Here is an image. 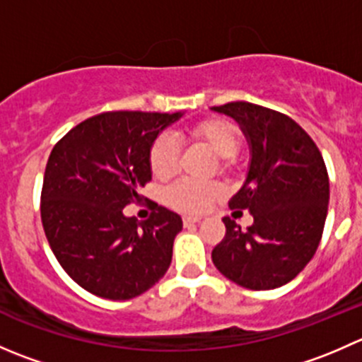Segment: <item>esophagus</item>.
<instances>
[{
	"label": "esophagus",
	"instance_id": "obj_1",
	"mask_svg": "<svg viewBox=\"0 0 362 362\" xmlns=\"http://www.w3.org/2000/svg\"><path fill=\"white\" fill-rule=\"evenodd\" d=\"M198 222H202V217H192V215H185L184 217V224H198Z\"/></svg>",
	"mask_w": 362,
	"mask_h": 362
}]
</instances>
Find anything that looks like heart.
Returning a JSON list of instances; mask_svg holds the SVG:
<instances>
[{
  "instance_id": "b5f03b06",
  "label": "heart",
  "mask_w": 362,
  "mask_h": 362,
  "mask_svg": "<svg viewBox=\"0 0 362 362\" xmlns=\"http://www.w3.org/2000/svg\"><path fill=\"white\" fill-rule=\"evenodd\" d=\"M191 138L206 145L217 158L222 159V166H228L231 158L238 152V129L224 119H206L189 129ZM177 140L170 134H160L152 144L148 152V166L154 177L170 178L177 171L178 164ZM222 185L218 182H198L182 178L166 189V202L170 206L185 214H199L206 210L218 196Z\"/></svg>"
}]
</instances>
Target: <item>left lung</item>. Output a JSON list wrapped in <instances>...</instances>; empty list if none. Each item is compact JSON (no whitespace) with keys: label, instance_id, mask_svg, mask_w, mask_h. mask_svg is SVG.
Returning a JSON list of instances; mask_svg holds the SVG:
<instances>
[{"label":"left lung","instance_id":"obj_1","mask_svg":"<svg viewBox=\"0 0 362 362\" xmlns=\"http://www.w3.org/2000/svg\"><path fill=\"white\" fill-rule=\"evenodd\" d=\"M238 122L250 148L249 173L229 208L249 210L243 231L224 217L215 268L252 291L286 286L310 262L322 238L329 203L326 164L312 138L284 113L247 103L211 107Z\"/></svg>","mask_w":362,"mask_h":362}]
</instances>
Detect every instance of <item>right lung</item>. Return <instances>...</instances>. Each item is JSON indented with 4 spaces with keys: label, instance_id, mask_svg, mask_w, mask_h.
Masks as SVG:
<instances>
[{
    "label": "right lung",
    "instance_id": "add662e5",
    "mask_svg": "<svg viewBox=\"0 0 362 362\" xmlns=\"http://www.w3.org/2000/svg\"><path fill=\"white\" fill-rule=\"evenodd\" d=\"M182 115L105 112L68 131L50 152L42 224L59 264L89 293L136 298L170 268L180 215L154 204V215L138 222L122 210L140 203L138 191L152 180V144Z\"/></svg>",
    "mask_w": 362,
    "mask_h": 362
}]
</instances>
